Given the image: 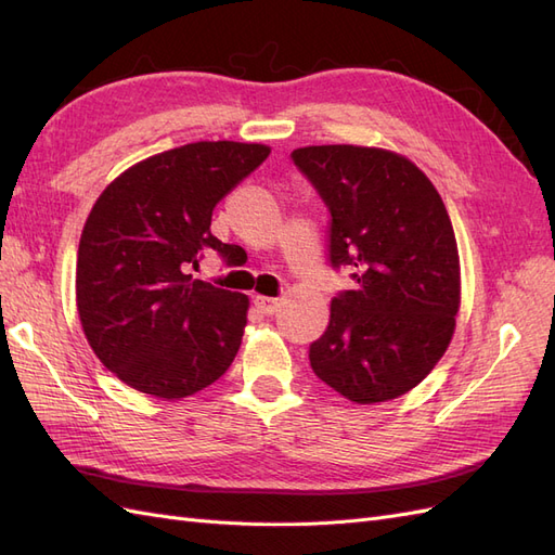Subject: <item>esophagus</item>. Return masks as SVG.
Wrapping results in <instances>:
<instances>
[{
	"label": "esophagus",
	"mask_w": 555,
	"mask_h": 555,
	"mask_svg": "<svg viewBox=\"0 0 555 555\" xmlns=\"http://www.w3.org/2000/svg\"><path fill=\"white\" fill-rule=\"evenodd\" d=\"M255 306L261 314H273L278 312V308L282 306L280 298H271V296H255Z\"/></svg>",
	"instance_id": "1"
}]
</instances>
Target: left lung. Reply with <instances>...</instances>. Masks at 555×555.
<instances>
[{"instance_id":"8db88e82","label":"left lung","mask_w":555,"mask_h":555,"mask_svg":"<svg viewBox=\"0 0 555 555\" xmlns=\"http://www.w3.org/2000/svg\"><path fill=\"white\" fill-rule=\"evenodd\" d=\"M292 159L331 212V266L357 282L331 300L312 371L359 405L393 400L433 371L456 328L461 263L442 196L391 150L308 145Z\"/></svg>"}]
</instances>
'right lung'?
<instances>
[{"label": "right lung", "mask_w": 555, "mask_h": 555, "mask_svg": "<svg viewBox=\"0 0 555 555\" xmlns=\"http://www.w3.org/2000/svg\"><path fill=\"white\" fill-rule=\"evenodd\" d=\"M271 155L261 143L198 141L147 157L96 198L80 233L76 306L108 371L180 400L220 379L247 324L245 294L194 280L220 201Z\"/></svg>", "instance_id": "obj_1"}]
</instances>
